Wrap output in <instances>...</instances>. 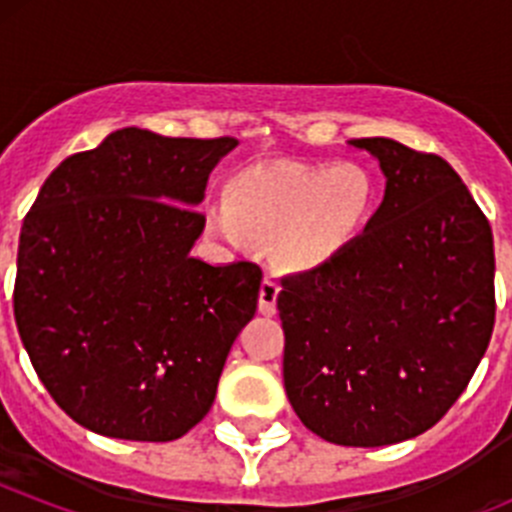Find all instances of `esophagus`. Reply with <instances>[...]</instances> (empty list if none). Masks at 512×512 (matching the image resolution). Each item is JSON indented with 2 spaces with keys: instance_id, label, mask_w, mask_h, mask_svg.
I'll return each mask as SVG.
<instances>
[{
  "instance_id": "34e87169",
  "label": "esophagus",
  "mask_w": 512,
  "mask_h": 512,
  "mask_svg": "<svg viewBox=\"0 0 512 512\" xmlns=\"http://www.w3.org/2000/svg\"><path fill=\"white\" fill-rule=\"evenodd\" d=\"M279 284L274 279H264L259 289V312L261 315H274L277 312Z\"/></svg>"
}]
</instances>
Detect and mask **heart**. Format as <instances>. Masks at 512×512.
Segmentation results:
<instances>
[{"label": "heart", "mask_w": 512, "mask_h": 512, "mask_svg": "<svg viewBox=\"0 0 512 512\" xmlns=\"http://www.w3.org/2000/svg\"><path fill=\"white\" fill-rule=\"evenodd\" d=\"M377 202V176L359 161L253 164L230 176L225 207L207 212V223L235 248L271 243L279 269L310 274L359 241Z\"/></svg>", "instance_id": "1"}]
</instances>
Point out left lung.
<instances>
[{"label": "left lung", "mask_w": 512, "mask_h": 512, "mask_svg": "<svg viewBox=\"0 0 512 512\" xmlns=\"http://www.w3.org/2000/svg\"><path fill=\"white\" fill-rule=\"evenodd\" d=\"M384 200L341 259L284 277V390L297 418L338 446L420 436L467 390L495 325L492 230L441 156L392 138Z\"/></svg>", "instance_id": "8db88e82"}]
</instances>
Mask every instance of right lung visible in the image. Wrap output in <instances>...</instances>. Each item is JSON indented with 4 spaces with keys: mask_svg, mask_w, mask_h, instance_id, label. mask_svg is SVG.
Returning <instances> with one entry per match:
<instances>
[{
    "mask_svg": "<svg viewBox=\"0 0 512 512\" xmlns=\"http://www.w3.org/2000/svg\"><path fill=\"white\" fill-rule=\"evenodd\" d=\"M235 138L110 133L45 179L20 233L15 320L58 408L99 436L174 441L212 408L261 269L192 256Z\"/></svg>",
    "mask_w": 512,
    "mask_h": 512,
    "instance_id": "1",
    "label": "right lung"
}]
</instances>
